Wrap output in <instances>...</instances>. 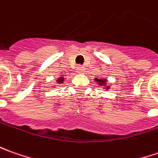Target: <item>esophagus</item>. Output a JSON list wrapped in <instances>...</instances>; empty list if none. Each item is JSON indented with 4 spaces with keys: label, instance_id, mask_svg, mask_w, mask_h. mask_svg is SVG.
<instances>
[{
    "label": "esophagus",
    "instance_id": "esophagus-1",
    "mask_svg": "<svg viewBox=\"0 0 158 158\" xmlns=\"http://www.w3.org/2000/svg\"><path fill=\"white\" fill-rule=\"evenodd\" d=\"M76 71H77L78 73H83L84 72H85V67L82 66V65H79V66H77Z\"/></svg>",
    "mask_w": 158,
    "mask_h": 158
}]
</instances>
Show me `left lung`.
<instances>
[{"instance_id": "obj_1", "label": "left lung", "mask_w": 158, "mask_h": 158, "mask_svg": "<svg viewBox=\"0 0 158 158\" xmlns=\"http://www.w3.org/2000/svg\"><path fill=\"white\" fill-rule=\"evenodd\" d=\"M95 81L97 82V84L98 85H100V86H103L104 89H106V90H108V89H110V85L107 84V79H101V78H96L95 79Z\"/></svg>"}]
</instances>
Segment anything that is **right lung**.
<instances>
[{"instance_id":"obj_1","label":"right lung","mask_w":158,"mask_h":158,"mask_svg":"<svg viewBox=\"0 0 158 158\" xmlns=\"http://www.w3.org/2000/svg\"><path fill=\"white\" fill-rule=\"evenodd\" d=\"M56 82H57V84H62V83H63V82H64V77H63V76H60V77L59 79H57ZM54 86H55V85H54Z\"/></svg>"}]
</instances>
